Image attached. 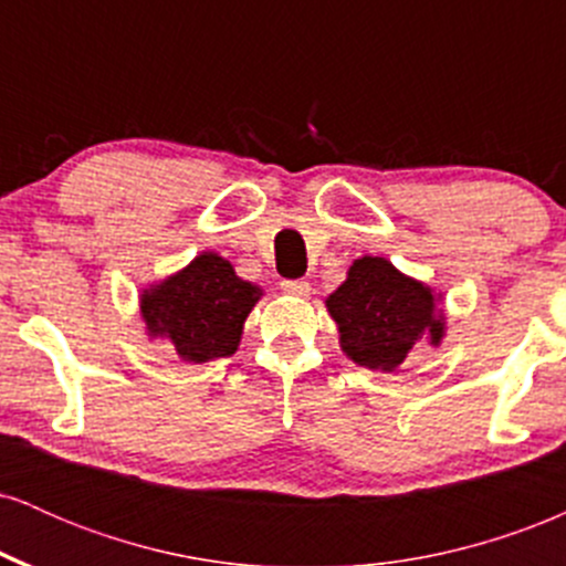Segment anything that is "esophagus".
Listing matches in <instances>:
<instances>
[{
  "label": "esophagus",
  "mask_w": 566,
  "mask_h": 566,
  "mask_svg": "<svg viewBox=\"0 0 566 566\" xmlns=\"http://www.w3.org/2000/svg\"><path fill=\"white\" fill-rule=\"evenodd\" d=\"M282 290L287 292V295H297V297H303V295H308L311 284H308V282H303V279H284V282H282Z\"/></svg>",
  "instance_id": "1"
}]
</instances>
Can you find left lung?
Listing matches in <instances>:
<instances>
[{"label": "left lung", "mask_w": 566, "mask_h": 566, "mask_svg": "<svg viewBox=\"0 0 566 566\" xmlns=\"http://www.w3.org/2000/svg\"><path fill=\"white\" fill-rule=\"evenodd\" d=\"M441 292L401 274L386 258L365 255L324 301L340 333V348L359 367L394 373L418 343L441 346L447 333Z\"/></svg>", "instance_id": "8db88e82"}]
</instances>
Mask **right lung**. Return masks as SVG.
<instances>
[{"mask_svg": "<svg viewBox=\"0 0 566 566\" xmlns=\"http://www.w3.org/2000/svg\"><path fill=\"white\" fill-rule=\"evenodd\" d=\"M263 290L237 276L218 252H201L140 292V316L148 337L170 340L191 365L223 359L239 348L244 322Z\"/></svg>", "mask_w": 566, "mask_h": 566, "instance_id": "obj_1", "label": "right lung"}]
</instances>
